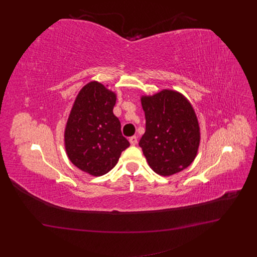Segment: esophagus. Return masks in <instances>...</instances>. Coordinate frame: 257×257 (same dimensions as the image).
<instances>
[{
    "instance_id": "esophagus-1",
    "label": "esophagus",
    "mask_w": 257,
    "mask_h": 257,
    "mask_svg": "<svg viewBox=\"0 0 257 257\" xmlns=\"http://www.w3.org/2000/svg\"><path fill=\"white\" fill-rule=\"evenodd\" d=\"M130 144H131L132 146H135V145L137 144V137H136V136H132V137L130 138Z\"/></svg>"
}]
</instances>
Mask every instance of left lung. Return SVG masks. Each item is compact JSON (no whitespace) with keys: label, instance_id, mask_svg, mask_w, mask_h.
Here are the masks:
<instances>
[{"label":"left lung","instance_id":"8db88e82","mask_svg":"<svg viewBox=\"0 0 257 257\" xmlns=\"http://www.w3.org/2000/svg\"><path fill=\"white\" fill-rule=\"evenodd\" d=\"M146 132L139 146L148 164L163 177L188 168L195 160L200 127L195 110L182 93L164 89L152 95H142Z\"/></svg>","mask_w":257,"mask_h":257}]
</instances>
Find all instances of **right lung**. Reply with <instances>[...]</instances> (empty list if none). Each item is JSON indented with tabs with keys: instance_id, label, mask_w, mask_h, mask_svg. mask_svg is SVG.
<instances>
[{
	"instance_id": "add662e5",
	"label": "right lung",
	"mask_w": 257,
	"mask_h": 257,
	"mask_svg": "<svg viewBox=\"0 0 257 257\" xmlns=\"http://www.w3.org/2000/svg\"><path fill=\"white\" fill-rule=\"evenodd\" d=\"M115 92L98 81H90L77 94L64 130L67 157L93 177L107 174L116 165L130 143L113 114Z\"/></svg>"
}]
</instances>
